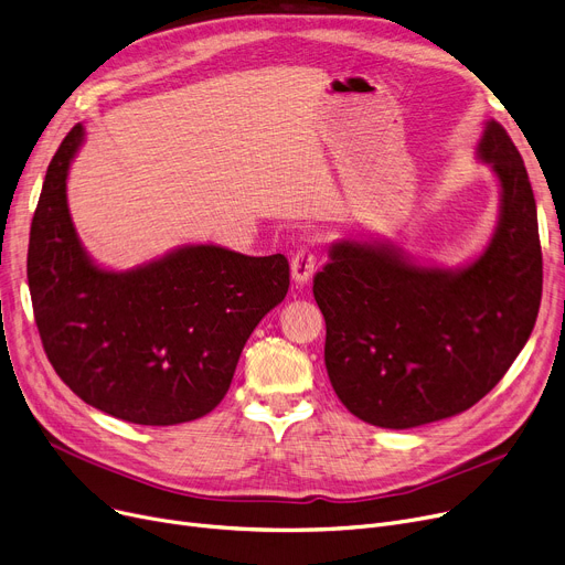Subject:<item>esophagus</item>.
Returning <instances> with one entry per match:
<instances>
[{
	"label": "esophagus",
	"mask_w": 565,
	"mask_h": 565,
	"mask_svg": "<svg viewBox=\"0 0 565 565\" xmlns=\"http://www.w3.org/2000/svg\"><path fill=\"white\" fill-rule=\"evenodd\" d=\"M313 270H316V252L311 247H300L290 260L292 281L298 286H305L311 279Z\"/></svg>",
	"instance_id": "esophagus-1"
}]
</instances>
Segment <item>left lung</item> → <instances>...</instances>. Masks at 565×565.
<instances>
[{
    "mask_svg": "<svg viewBox=\"0 0 565 565\" xmlns=\"http://www.w3.org/2000/svg\"><path fill=\"white\" fill-rule=\"evenodd\" d=\"M479 156L501 185L483 256L449 273L414 265L390 245L343 241L313 277L330 382L366 424L414 428L477 405L536 324L543 252L522 156L497 121H488Z\"/></svg>",
    "mask_w": 565,
    "mask_h": 565,
    "instance_id": "1",
    "label": "left lung"
}]
</instances>
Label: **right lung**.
I'll list each match as a JSON object with an SVG mask.
<instances>
[{
	"label": "right lung",
	"instance_id": "1",
	"mask_svg": "<svg viewBox=\"0 0 565 565\" xmlns=\"http://www.w3.org/2000/svg\"><path fill=\"white\" fill-rule=\"evenodd\" d=\"M82 139L77 124L56 148L29 233L26 279L43 350L73 394L116 419H199L226 396L260 318L286 298L288 260L196 245L130 273L100 270L66 203Z\"/></svg>",
	"mask_w": 565,
	"mask_h": 565
}]
</instances>
